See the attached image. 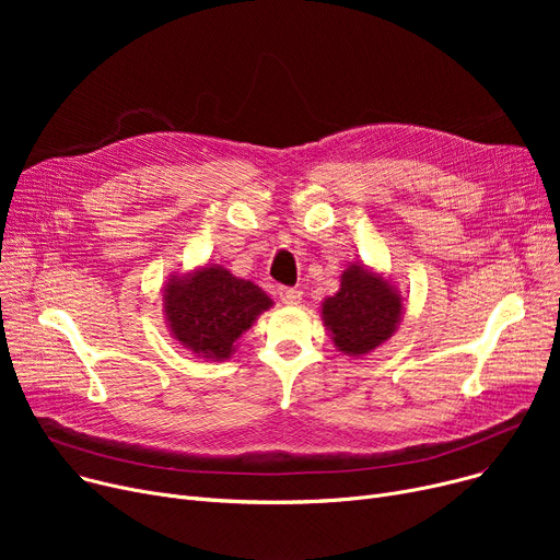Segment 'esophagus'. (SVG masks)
<instances>
[{
    "instance_id": "esophagus-1",
    "label": "esophagus",
    "mask_w": 560,
    "mask_h": 560,
    "mask_svg": "<svg viewBox=\"0 0 560 560\" xmlns=\"http://www.w3.org/2000/svg\"><path fill=\"white\" fill-rule=\"evenodd\" d=\"M279 298L283 300V304H300L302 290L300 288H290V285H279Z\"/></svg>"
}]
</instances>
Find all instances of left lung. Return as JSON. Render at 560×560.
<instances>
[{
	"instance_id": "obj_1",
	"label": "left lung",
	"mask_w": 560,
	"mask_h": 560,
	"mask_svg": "<svg viewBox=\"0 0 560 560\" xmlns=\"http://www.w3.org/2000/svg\"><path fill=\"white\" fill-rule=\"evenodd\" d=\"M325 325L345 354H368L393 336L401 317V298L388 281L359 268H349L340 290L322 306Z\"/></svg>"
}]
</instances>
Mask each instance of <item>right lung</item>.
Segmentation results:
<instances>
[{
	"label": "right lung",
	"instance_id": "right-lung-1",
	"mask_svg": "<svg viewBox=\"0 0 560 560\" xmlns=\"http://www.w3.org/2000/svg\"><path fill=\"white\" fill-rule=\"evenodd\" d=\"M165 313L174 338L203 359H226L272 300L252 281L224 268H203L190 279H172L165 288Z\"/></svg>",
	"mask_w": 560,
	"mask_h": 560
}]
</instances>
